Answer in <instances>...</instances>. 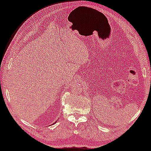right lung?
<instances>
[{
	"label": "right lung",
	"mask_w": 151,
	"mask_h": 151,
	"mask_svg": "<svg viewBox=\"0 0 151 151\" xmlns=\"http://www.w3.org/2000/svg\"><path fill=\"white\" fill-rule=\"evenodd\" d=\"M56 122H55V123H56ZM55 123H54V124H55Z\"/></svg>",
	"instance_id": "right-lung-1"
}]
</instances>
